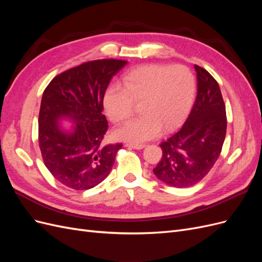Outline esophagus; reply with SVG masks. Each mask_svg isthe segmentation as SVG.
Returning <instances> with one entry per match:
<instances>
[{
  "label": "esophagus",
  "instance_id": "1",
  "mask_svg": "<svg viewBox=\"0 0 262 262\" xmlns=\"http://www.w3.org/2000/svg\"><path fill=\"white\" fill-rule=\"evenodd\" d=\"M125 146L134 148V149H141V148H143L145 145L144 144H141V143H126Z\"/></svg>",
  "mask_w": 262,
  "mask_h": 262
}]
</instances>
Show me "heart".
Here are the masks:
<instances>
[{"label": "heart", "mask_w": 262, "mask_h": 262, "mask_svg": "<svg viewBox=\"0 0 262 262\" xmlns=\"http://www.w3.org/2000/svg\"><path fill=\"white\" fill-rule=\"evenodd\" d=\"M121 87L110 86L104 108L110 121L120 124L133 115L140 102L142 116L114 132L118 140L144 142L173 130L191 107L194 76L182 64H145L123 75Z\"/></svg>", "instance_id": "b5f03b06"}]
</instances>
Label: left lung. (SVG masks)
<instances>
[{
    "mask_svg": "<svg viewBox=\"0 0 262 262\" xmlns=\"http://www.w3.org/2000/svg\"><path fill=\"white\" fill-rule=\"evenodd\" d=\"M198 90L184 125L162 142L163 156L153 169L164 184L185 188L201 181L221 154L226 136V110L217 82L194 66Z\"/></svg>",
    "mask_w": 262,
    "mask_h": 262,
    "instance_id": "left-lung-1",
    "label": "left lung"
}]
</instances>
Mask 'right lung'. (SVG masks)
<instances>
[{
	"label": "right lung",
	"instance_id": "add662e5",
	"mask_svg": "<svg viewBox=\"0 0 262 262\" xmlns=\"http://www.w3.org/2000/svg\"><path fill=\"white\" fill-rule=\"evenodd\" d=\"M125 64L116 59L90 61L57 75L46 87L38 118L39 147L46 167L68 188H94L113 168L122 144H102L108 129L104 95ZM61 120L75 124L67 130Z\"/></svg>",
	"mask_w": 262,
	"mask_h": 262
}]
</instances>
